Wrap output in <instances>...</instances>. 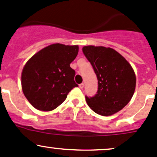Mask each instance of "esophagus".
<instances>
[{"mask_svg": "<svg viewBox=\"0 0 157 157\" xmlns=\"http://www.w3.org/2000/svg\"><path fill=\"white\" fill-rule=\"evenodd\" d=\"M79 87H80L81 89H82L84 87V84L83 83H82V84H80V85H79Z\"/></svg>", "mask_w": 157, "mask_h": 157, "instance_id": "34e87169", "label": "esophagus"}]
</instances>
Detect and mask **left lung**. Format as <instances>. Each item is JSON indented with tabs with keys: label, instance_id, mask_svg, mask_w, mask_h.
Returning <instances> with one entry per match:
<instances>
[{
	"label": "left lung",
	"instance_id": "8db88e82",
	"mask_svg": "<svg viewBox=\"0 0 157 157\" xmlns=\"http://www.w3.org/2000/svg\"><path fill=\"white\" fill-rule=\"evenodd\" d=\"M82 51L98 80L95 96L85 97L87 105L100 115L115 114L132 99L136 84L134 70L129 62L113 48L87 45L83 47Z\"/></svg>",
	"mask_w": 157,
	"mask_h": 157
}]
</instances>
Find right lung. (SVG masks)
Instances as JSON below:
<instances>
[{
  "instance_id": "1",
  "label": "right lung",
  "mask_w": 157,
  "mask_h": 157,
  "mask_svg": "<svg viewBox=\"0 0 157 157\" xmlns=\"http://www.w3.org/2000/svg\"><path fill=\"white\" fill-rule=\"evenodd\" d=\"M78 45L60 43L45 47L29 59L21 73L25 97L35 109L48 112L56 109L73 87L75 70L70 64L76 58Z\"/></svg>"
}]
</instances>
